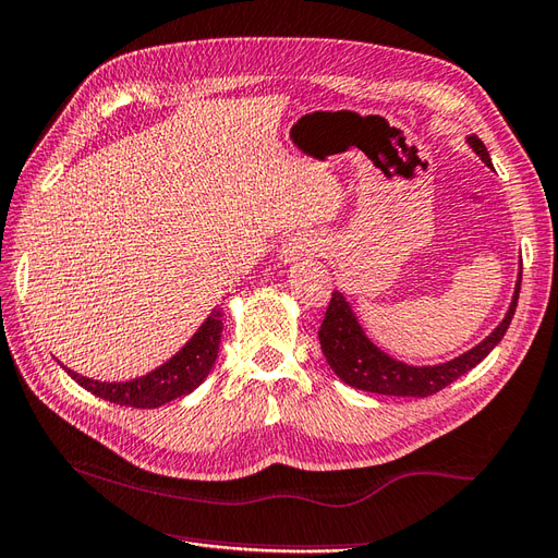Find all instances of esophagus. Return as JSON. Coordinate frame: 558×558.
Instances as JSON below:
<instances>
[{
    "mask_svg": "<svg viewBox=\"0 0 558 558\" xmlns=\"http://www.w3.org/2000/svg\"><path fill=\"white\" fill-rule=\"evenodd\" d=\"M316 250H318V244L314 242V238L296 235V238H292V240H288V242L282 244L280 262H282V264H294V262H300L302 256L314 254Z\"/></svg>",
    "mask_w": 558,
    "mask_h": 558,
    "instance_id": "1",
    "label": "esophagus"
}]
</instances>
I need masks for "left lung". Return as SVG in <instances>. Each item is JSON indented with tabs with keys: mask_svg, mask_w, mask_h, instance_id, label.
<instances>
[{
	"mask_svg": "<svg viewBox=\"0 0 558 558\" xmlns=\"http://www.w3.org/2000/svg\"><path fill=\"white\" fill-rule=\"evenodd\" d=\"M465 142H469L471 149L485 161V166L492 168L489 151L483 145V140L469 135ZM518 292H521V276L515 280V290L507 316L501 318L499 326L492 330L481 344H475L457 359L445 361V364L411 366L383 352L378 344H373L364 328H361L352 306L344 300V294L335 290L326 311V318H323L318 330L323 356H326L332 373L349 387H356V390L387 397H430L439 390H445L447 385L461 378L463 373L475 368L492 349L501 342L504 332L509 330L511 318L515 314Z\"/></svg>",
	"mask_w": 558,
	"mask_h": 558,
	"instance_id": "left-lung-1",
	"label": "left lung"
}]
</instances>
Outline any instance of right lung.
<instances>
[{
    "label": "right lung",
    "mask_w": 558,
    "mask_h": 558,
    "mask_svg": "<svg viewBox=\"0 0 558 558\" xmlns=\"http://www.w3.org/2000/svg\"><path fill=\"white\" fill-rule=\"evenodd\" d=\"M220 335H223V314L214 308L180 352H175L166 364L154 368L151 373L140 375V378L125 383H99L93 378H85V375L75 373L66 366H63V371H66L77 385L85 387L87 392L107 399L111 404L157 409L168 404V401L190 395L204 383V378L211 373L216 364Z\"/></svg>",
    "instance_id": "add662e5"
}]
</instances>
